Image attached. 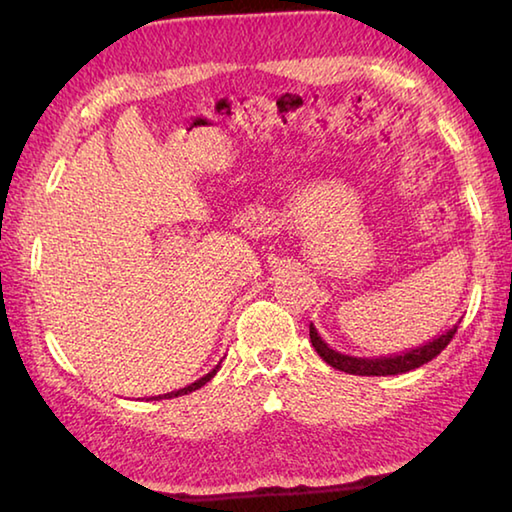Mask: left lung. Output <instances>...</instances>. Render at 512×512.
Wrapping results in <instances>:
<instances>
[{"instance_id": "obj_1", "label": "left lung", "mask_w": 512, "mask_h": 512, "mask_svg": "<svg viewBox=\"0 0 512 512\" xmlns=\"http://www.w3.org/2000/svg\"><path fill=\"white\" fill-rule=\"evenodd\" d=\"M461 323V320H458ZM456 327H449L436 339L427 341L420 348H411L397 354H388V357H350V354H341L329 348V345L320 339L318 329L314 323H309V339L314 350L320 354V359L327 361L329 366L336 370L348 372V375H361V377H386V375H402V372H409L424 366L431 359H436L440 352L447 348V343L454 339Z\"/></svg>"}]
</instances>
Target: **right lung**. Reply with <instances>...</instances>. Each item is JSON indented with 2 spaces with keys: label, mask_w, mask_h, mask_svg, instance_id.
I'll use <instances>...</instances> for the list:
<instances>
[{
  "label": "right lung",
  "mask_w": 512,
  "mask_h": 512,
  "mask_svg": "<svg viewBox=\"0 0 512 512\" xmlns=\"http://www.w3.org/2000/svg\"><path fill=\"white\" fill-rule=\"evenodd\" d=\"M219 368H221V361L216 363V366L210 372H207V375H203L201 379H196L194 384H189L185 388H178V391H171V393H164V395H158V397H151V400H171V397H178V395H187V393H192V391H198V388L205 386L207 381H210L216 375V372H219Z\"/></svg>",
  "instance_id": "right-lung-1"
}]
</instances>
